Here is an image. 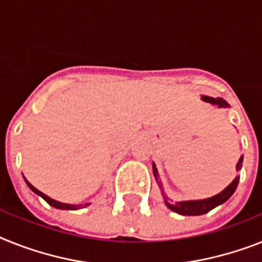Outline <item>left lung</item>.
I'll return each instance as SVG.
<instances>
[{
    "mask_svg": "<svg viewBox=\"0 0 262 262\" xmlns=\"http://www.w3.org/2000/svg\"><path fill=\"white\" fill-rule=\"evenodd\" d=\"M202 100L206 101V103H210V104L217 105L218 108H222V107H229V104L224 99L221 97H217V99H214V97L210 96H202ZM243 161H244V157L239 158L238 163H237V171L241 170L243 167ZM152 171H154V177L157 179L158 182V170L155 167V165L152 163ZM238 181H239V177H235L234 181H233L230 185L226 187L225 190H222L221 193H218L217 195L210 196V198H206V200H198V201H181V202H175V204H168L167 200H166L165 196V204L166 206L170 209V210L175 211V213L181 214V215H202L205 213H209L210 210H213L214 207L220 206L221 204L226 202V201L233 195V193L237 189V186H238ZM158 185L161 186V182H158Z\"/></svg>",
    "mask_w": 262,
    "mask_h": 262,
    "instance_id": "left-lung-1",
    "label": "left lung"
}]
</instances>
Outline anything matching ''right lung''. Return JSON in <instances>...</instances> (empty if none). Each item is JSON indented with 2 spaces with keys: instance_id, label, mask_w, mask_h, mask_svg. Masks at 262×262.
Here are the masks:
<instances>
[{
  "instance_id": "right-lung-1",
  "label": "right lung",
  "mask_w": 262,
  "mask_h": 262,
  "mask_svg": "<svg viewBox=\"0 0 262 262\" xmlns=\"http://www.w3.org/2000/svg\"><path fill=\"white\" fill-rule=\"evenodd\" d=\"M25 182H27V185L29 186V189L33 191V193H36L37 195H40L41 198H44L47 202H48L51 206L56 207V209H61V210H77V209H81V207H85L88 206L90 204H85V205H69V204H61V202H58V201H55V200H52V198H49L48 195H45L44 193H41L40 190H37L34 186L30 185L29 182H28L27 179H25Z\"/></svg>"
}]
</instances>
